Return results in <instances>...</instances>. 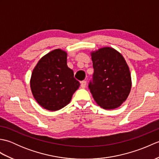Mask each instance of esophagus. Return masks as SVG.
Wrapping results in <instances>:
<instances>
[{
	"label": "esophagus",
	"mask_w": 159,
	"mask_h": 159,
	"mask_svg": "<svg viewBox=\"0 0 159 159\" xmlns=\"http://www.w3.org/2000/svg\"><path fill=\"white\" fill-rule=\"evenodd\" d=\"M87 85V82L85 80H83V81L80 82V87H82V88H85Z\"/></svg>",
	"instance_id": "esophagus-1"
}]
</instances>
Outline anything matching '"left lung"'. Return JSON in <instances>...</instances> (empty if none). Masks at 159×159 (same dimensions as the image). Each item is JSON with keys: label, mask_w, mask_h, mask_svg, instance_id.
I'll use <instances>...</instances> for the list:
<instances>
[{"label": "left lung", "mask_w": 159, "mask_h": 159, "mask_svg": "<svg viewBox=\"0 0 159 159\" xmlns=\"http://www.w3.org/2000/svg\"><path fill=\"white\" fill-rule=\"evenodd\" d=\"M94 72L89 89L104 109L119 107L129 95L131 76L124 58L117 50L104 47L92 52Z\"/></svg>", "instance_id": "left-lung-1"}]
</instances>
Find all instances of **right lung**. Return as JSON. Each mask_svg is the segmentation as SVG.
<instances>
[{"mask_svg": "<svg viewBox=\"0 0 159 159\" xmlns=\"http://www.w3.org/2000/svg\"><path fill=\"white\" fill-rule=\"evenodd\" d=\"M31 89L40 106L57 111L69 104L80 86L74 72L67 66V53L56 49L39 61L32 72Z\"/></svg>", "mask_w": 159, "mask_h": 159, "instance_id": "right-lung-1", "label": "right lung"}]
</instances>
